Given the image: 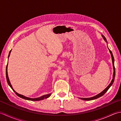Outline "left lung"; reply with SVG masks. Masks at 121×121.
Listing matches in <instances>:
<instances>
[{"label":"left lung","mask_w":121,"mask_h":121,"mask_svg":"<svg viewBox=\"0 0 121 121\" xmlns=\"http://www.w3.org/2000/svg\"><path fill=\"white\" fill-rule=\"evenodd\" d=\"M102 38H104V40L105 42H106L107 43H108L107 42V40L106 39V37H105L103 35H101ZM109 49V48H108ZM109 51H110V54H111V58H112V65H113V77H112V81L111 82V83H110V84L106 88H105L103 91H101L100 93H99V94H98L97 95H96V96H95L94 97H91V98H79V99H81L82 100H87V101H89V100H95V99H96L97 98H98L101 97L103 96V95L106 93V92L108 91V89L110 88V87H111L113 83L114 82V78H115V67H114V57H113V54H112V52H111V51L109 49Z\"/></svg>","instance_id":"obj_1"}]
</instances>
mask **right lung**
Here are the masks:
<instances>
[{
    "label": "right lung",
    "mask_w": 121,
    "mask_h": 121,
    "mask_svg": "<svg viewBox=\"0 0 121 121\" xmlns=\"http://www.w3.org/2000/svg\"><path fill=\"white\" fill-rule=\"evenodd\" d=\"M11 50L10 51V52H9V53L8 59H9V56H10V53H11ZM7 69H8V64H7V66H6V78H7V83H8V84L9 86H10V87H11V89L13 90V91L15 92V93L16 94V95H17V96H18L19 97L21 98H23V99H25V100H30V101H39V100H43L44 99H47V98H48V97H49L51 96V93L49 94H47V95H43V96H41V97H38V98H29V97H25V96H23V95L18 94L17 92L16 91H14V90L13 89V87H12V85H11V83H10V81H9V77H8V75Z\"/></svg>",
    "instance_id": "obj_1"
}]
</instances>
